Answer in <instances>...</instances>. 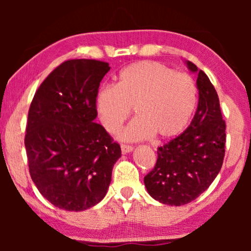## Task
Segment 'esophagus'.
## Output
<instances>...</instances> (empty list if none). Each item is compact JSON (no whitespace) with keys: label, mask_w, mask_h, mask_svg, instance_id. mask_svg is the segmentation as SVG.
Segmentation results:
<instances>
[{"label":"esophagus","mask_w":251,"mask_h":251,"mask_svg":"<svg viewBox=\"0 0 251 251\" xmlns=\"http://www.w3.org/2000/svg\"><path fill=\"white\" fill-rule=\"evenodd\" d=\"M121 151L123 154H128V153H131L133 151V147L132 146H129V145H125V144H122L121 145Z\"/></svg>","instance_id":"esophagus-1"}]
</instances>
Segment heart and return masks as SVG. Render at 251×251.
<instances>
[{
    "label": "heart",
    "mask_w": 251,
    "mask_h": 251,
    "mask_svg": "<svg viewBox=\"0 0 251 251\" xmlns=\"http://www.w3.org/2000/svg\"><path fill=\"white\" fill-rule=\"evenodd\" d=\"M197 101V84L190 75L145 60L123 68L115 85L99 89L96 111L106 131L115 133L133 108L137 118L119 133L121 140L138 142L153 135L168 139L184 131Z\"/></svg>",
    "instance_id": "b5f03b06"
}]
</instances>
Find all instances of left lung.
<instances>
[{"instance_id": "1", "label": "left lung", "mask_w": 251, "mask_h": 251, "mask_svg": "<svg viewBox=\"0 0 251 251\" xmlns=\"http://www.w3.org/2000/svg\"><path fill=\"white\" fill-rule=\"evenodd\" d=\"M185 64L198 76L197 112L179 136L157 149L155 167L144 178L154 200L176 207L190 203L210 186L221 171L226 143V125L214 85L193 63Z\"/></svg>"}]
</instances>
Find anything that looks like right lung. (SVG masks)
<instances>
[{"mask_svg": "<svg viewBox=\"0 0 251 251\" xmlns=\"http://www.w3.org/2000/svg\"><path fill=\"white\" fill-rule=\"evenodd\" d=\"M104 61L73 59L59 65L42 82L28 112L25 147L29 174L50 203L82 211L107 193L121 149L97 118L96 95Z\"/></svg>", "mask_w": 251, "mask_h": 251, "instance_id": "1", "label": "right lung"}]
</instances>
